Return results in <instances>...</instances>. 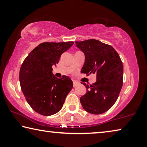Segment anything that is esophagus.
Segmentation results:
<instances>
[{"label":"esophagus","instance_id":"obj_1","mask_svg":"<svg viewBox=\"0 0 147 147\" xmlns=\"http://www.w3.org/2000/svg\"><path fill=\"white\" fill-rule=\"evenodd\" d=\"M78 85H80L79 82H76V81H73V87H74V88H75V87L78 86Z\"/></svg>","mask_w":147,"mask_h":147}]
</instances>
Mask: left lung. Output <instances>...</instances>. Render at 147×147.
<instances>
[{"label":"left lung","mask_w":147,"mask_h":147,"mask_svg":"<svg viewBox=\"0 0 147 147\" xmlns=\"http://www.w3.org/2000/svg\"><path fill=\"white\" fill-rule=\"evenodd\" d=\"M76 47L85 54L81 72L93 73L96 81L91 85L82 83L87 92L80 101L88 112L98 115L109 110L117 100L123 83V62L113 47L94 39L76 41Z\"/></svg>","instance_id":"left-lung-1"}]
</instances>
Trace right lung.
I'll return each instance as SVG.
<instances>
[{
	"mask_svg": "<svg viewBox=\"0 0 147 147\" xmlns=\"http://www.w3.org/2000/svg\"><path fill=\"white\" fill-rule=\"evenodd\" d=\"M74 44L73 41L44 42L24 59L19 71V81L27 102L40 115L50 116L61 109L73 88L71 78L53 74V65L58 63L61 55Z\"/></svg>",
	"mask_w": 147,
	"mask_h": 147,
	"instance_id": "right-lung-1",
	"label": "right lung"
}]
</instances>
